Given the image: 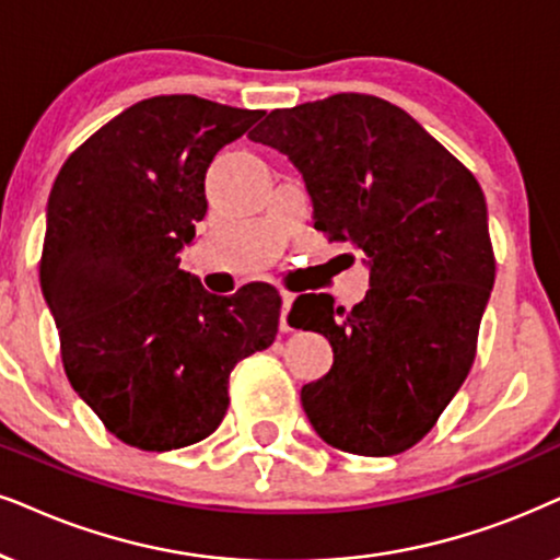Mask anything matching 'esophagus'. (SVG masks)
<instances>
[{
  "label": "esophagus",
  "mask_w": 560,
  "mask_h": 560,
  "mask_svg": "<svg viewBox=\"0 0 560 560\" xmlns=\"http://www.w3.org/2000/svg\"><path fill=\"white\" fill-rule=\"evenodd\" d=\"M293 301H295L293 293H282V308H280V329L282 331H290L288 314H290V306H293Z\"/></svg>",
  "instance_id": "obj_1"
}]
</instances>
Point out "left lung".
<instances>
[{
  "mask_svg": "<svg viewBox=\"0 0 560 560\" xmlns=\"http://www.w3.org/2000/svg\"><path fill=\"white\" fill-rule=\"evenodd\" d=\"M249 138L290 159L314 229L352 244L370 270L352 311L311 295L316 322L298 329L324 334L334 365L301 388L303 411L345 453H404L474 365L497 275L481 187L409 113L373 94L272 110Z\"/></svg>",
  "mask_w": 560,
  "mask_h": 560,
  "instance_id": "8db88e82",
  "label": "left lung"
}]
</instances>
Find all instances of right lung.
<instances>
[{
    "label": "right lung",
    "instance_id": "add662e5",
    "mask_svg": "<svg viewBox=\"0 0 560 560\" xmlns=\"http://www.w3.org/2000/svg\"><path fill=\"white\" fill-rule=\"evenodd\" d=\"M262 110L195 94L130 105L58 172L40 290L79 398L126 445L164 453L206 440L229 409L238 360L267 350L280 295L252 282L213 295L179 270L206 218V172Z\"/></svg>",
    "mask_w": 560,
    "mask_h": 560
}]
</instances>
